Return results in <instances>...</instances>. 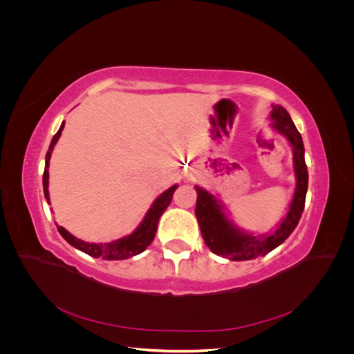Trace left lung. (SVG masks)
<instances>
[{
    "mask_svg": "<svg viewBox=\"0 0 354 354\" xmlns=\"http://www.w3.org/2000/svg\"><path fill=\"white\" fill-rule=\"evenodd\" d=\"M270 120L273 121L272 125L274 130L285 136L289 145L292 146V162L297 181L294 198L289 203L286 217L281 221L274 232L259 234V236L243 232L227 218L221 202L216 196L205 189L196 186L198 199L195 214L202 238L214 254L221 255L232 261L254 260L257 257H263L277 248L294 232L304 209L308 173L304 160V145L301 134L298 133L286 109L279 104L273 106Z\"/></svg>",
    "mask_w": 354,
    "mask_h": 354,
    "instance_id": "8db88e82",
    "label": "left lung"
}]
</instances>
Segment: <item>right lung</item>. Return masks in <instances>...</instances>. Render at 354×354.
<instances>
[{"label":"right lung","mask_w":354,"mask_h":354,"mask_svg":"<svg viewBox=\"0 0 354 354\" xmlns=\"http://www.w3.org/2000/svg\"><path fill=\"white\" fill-rule=\"evenodd\" d=\"M63 127H65V122H62L59 131L55 134L51 140V145L48 147V152L46 153V168H44V176H42V186H44V196L47 199V202H50V196H48V165H50V156L53 152V147L57 143L59 137L62 134ZM178 186L174 185L171 186L169 189H167L164 194H160L155 202L152 203V207L149 208V211L146 212V216L143 218V221L138 224V227L128 236H124L121 239H116L108 243H91V242H84L78 238H75L73 234H71L66 229H63L62 226H57L59 233L63 236L68 243H71L75 248L88 254L94 259H99L102 257L103 260H127L130 257H134L137 254L143 252L149 245L152 243L155 233L158 229V223L160 216H162L164 211L167 209V207L169 205L171 199H173V194L176 192Z\"/></svg>","instance_id":"1"}]
</instances>
